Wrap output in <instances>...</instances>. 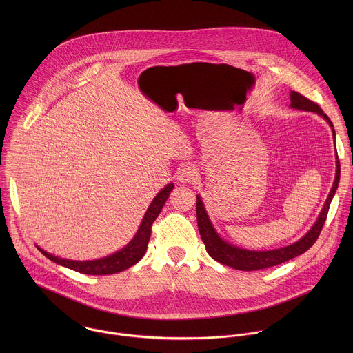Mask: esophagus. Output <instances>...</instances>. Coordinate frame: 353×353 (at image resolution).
I'll list each match as a JSON object with an SVG mask.
<instances>
[{
    "label": "esophagus",
    "instance_id": "esophagus-1",
    "mask_svg": "<svg viewBox=\"0 0 353 353\" xmlns=\"http://www.w3.org/2000/svg\"><path fill=\"white\" fill-rule=\"evenodd\" d=\"M199 178L197 168L193 164H183L181 168H178V179L183 183H192L196 182Z\"/></svg>",
    "mask_w": 353,
    "mask_h": 353
}]
</instances>
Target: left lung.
Listing matches in <instances>:
<instances>
[{"mask_svg": "<svg viewBox=\"0 0 353 353\" xmlns=\"http://www.w3.org/2000/svg\"><path fill=\"white\" fill-rule=\"evenodd\" d=\"M291 108H296V110H303V111H312L316 112L318 115L323 117L325 121L332 126L333 130V136L336 139V133L333 129V123L329 119V117L322 111V108L310 99H307L305 97L301 95L299 92L292 91L291 92ZM339 182H340V161L337 157V164H336V178L332 186V190L326 199V202L316 219V221L314 223V225L311 227V230L301 238L298 242L281 248V249H276V250H266V252H254V250H246V249H241L236 248L234 245L227 243L225 241H223L219 234L216 232V230L213 228L206 210L203 208L201 197L197 196V206H196V212H197V223H199V230H200V235H201L202 242L205 245V249L208 254L217 262L231 266L234 269L238 270H258V269H266L270 266H276L279 263H283L285 261H290L298 255H301L303 252H307L318 239L322 227L326 221V216L329 212V206L330 202L334 197V193L339 188Z\"/></svg>", "mask_w": 353, "mask_h": 353, "instance_id": "left-lung-1", "label": "left lung"}]
</instances>
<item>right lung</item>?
Instances as JSON below:
<instances>
[{
  "mask_svg": "<svg viewBox=\"0 0 353 353\" xmlns=\"http://www.w3.org/2000/svg\"><path fill=\"white\" fill-rule=\"evenodd\" d=\"M172 189H174V183H168L165 188H163L156 194L147 213L143 217L141 225H140L136 236L128 243V246H125L119 252H114V254L101 258V259H94V261H72V259L58 258L52 254L42 250L41 248H38V249L52 262L62 265L65 268H69L72 270H76L79 273H83V274L101 276V274H114V273L126 270L128 268L137 263L147 252L148 242L151 238L152 224L156 220V217L159 216V213L161 212V208L164 206Z\"/></svg>",
  "mask_w": 353,
  "mask_h": 353,
  "instance_id": "1",
  "label": "right lung"
}]
</instances>
